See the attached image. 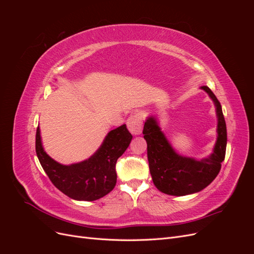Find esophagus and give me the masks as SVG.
<instances>
[{
    "label": "esophagus",
    "instance_id": "obj_1",
    "mask_svg": "<svg viewBox=\"0 0 254 254\" xmlns=\"http://www.w3.org/2000/svg\"><path fill=\"white\" fill-rule=\"evenodd\" d=\"M127 128L132 134H140L143 128V117L141 113H135L130 115L126 122Z\"/></svg>",
    "mask_w": 254,
    "mask_h": 254
}]
</instances>
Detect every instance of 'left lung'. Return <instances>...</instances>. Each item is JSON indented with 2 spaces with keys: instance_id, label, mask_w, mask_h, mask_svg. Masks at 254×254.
<instances>
[{
  "instance_id": "1",
  "label": "left lung",
  "mask_w": 254,
  "mask_h": 254,
  "mask_svg": "<svg viewBox=\"0 0 254 254\" xmlns=\"http://www.w3.org/2000/svg\"><path fill=\"white\" fill-rule=\"evenodd\" d=\"M200 89L213 101L217 117V139L207 158L197 160L180 155L168 142L156 117L150 115L145 121L143 134L151 178L156 188L167 195L186 196L202 190L216 178L225 160L227 127L220 103L209 87Z\"/></svg>"
}]
</instances>
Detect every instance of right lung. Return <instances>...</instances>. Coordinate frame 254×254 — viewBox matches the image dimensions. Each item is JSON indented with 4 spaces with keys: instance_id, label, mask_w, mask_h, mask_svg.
I'll return each instance as SVG.
<instances>
[{
    "instance_id": "obj_1",
    "label": "right lung",
    "mask_w": 254,
    "mask_h": 254,
    "mask_svg": "<svg viewBox=\"0 0 254 254\" xmlns=\"http://www.w3.org/2000/svg\"><path fill=\"white\" fill-rule=\"evenodd\" d=\"M132 140L126 125L108 132L90 158L78 163L64 165L45 152L40 128L36 133V152L44 172L59 190L74 200L94 201L109 194L117 184L115 164Z\"/></svg>"
}]
</instances>
